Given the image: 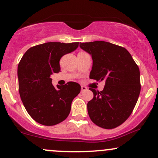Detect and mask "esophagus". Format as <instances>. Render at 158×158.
Listing matches in <instances>:
<instances>
[{
	"instance_id": "1",
	"label": "esophagus",
	"mask_w": 158,
	"mask_h": 158,
	"mask_svg": "<svg viewBox=\"0 0 158 158\" xmlns=\"http://www.w3.org/2000/svg\"><path fill=\"white\" fill-rule=\"evenodd\" d=\"M85 90H87V88L85 87V86L82 85V86H81V93L85 91Z\"/></svg>"
}]
</instances>
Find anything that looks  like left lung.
Listing matches in <instances>:
<instances>
[{"instance_id":"obj_1","label":"left lung","mask_w":158,"mask_h":158,"mask_svg":"<svg viewBox=\"0 0 158 158\" xmlns=\"http://www.w3.org/2000/svg\"><path fill=\"white\" fill-rule=\"evenodd\" d=\"M91 55L90 78L105 81L103 90L94 88L87 107L90 119L103 129H114L131 115L139 98L140 73L130 53L124 47L103 41L80 43Z\"/></svg>"}]
</instances>
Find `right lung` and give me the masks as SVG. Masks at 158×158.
<instances>
[{"label":"right lung","mask_w":158,"mask_h":158,"mask_svg":"<svg viewBox=\"0 0 158 158\" xmlns=\"http://www.w3.org/2000/svg\"><path fill=\"white\" fill-rule=\"evenodd\" d=\"M79 42H47L26 52L18 65L19 90L28 114L36 122L53 126L68 117L81 85L69 82L54 87L51 75L60 70L62 56L75 51Z\"/></svg>","instance_id":"1"}]
</instances>
